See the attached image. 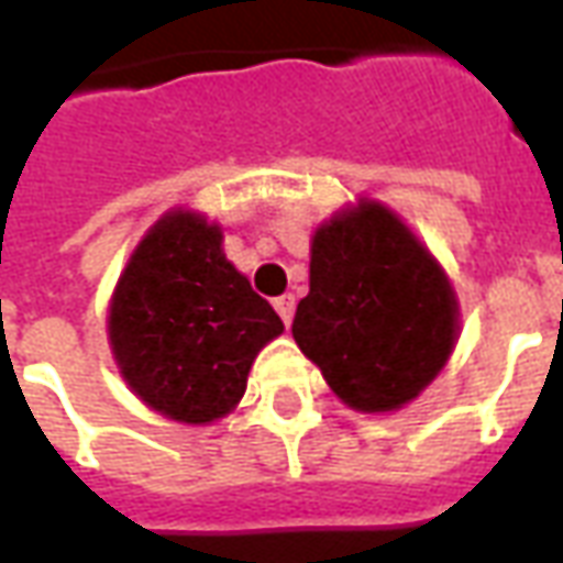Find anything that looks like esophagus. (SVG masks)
Returning <instances> with one entry per match:
<instances>
[{
  "label": "esophagus",
  "instance_id": "esophagus-1",
  "mask_svg": "<svg viewBox=\"0 0 563 563\" xmlns=\"http://www.w3.org/2000/svg\"><path fill=\"white\" fill-rule=\"evenodd\" d=\"M274 310H277L283 322L289 325L295 313V295H280V298H274Z\"/></svg>",
  "mask_w": 563,
  "mask_h": 563
}]
</instances>
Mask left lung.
<instances>
[{
    "label": "left lung",
    "instance_id": "obj_1",
    "mask_svg": "<svg viewBox=\"0 0 563 563\" xmlns=\"http://www.w3.org/2000/svg\"><path fill=\"white\" fill-rule=\"evenodd\" d=\"M459 317L446 271L386 205L358 198L313 232L292 338L346 407L416 401L446 367Z\"/></svg>",
    "mask_w": 563,
    "mask_h": 563
}]
</instances>
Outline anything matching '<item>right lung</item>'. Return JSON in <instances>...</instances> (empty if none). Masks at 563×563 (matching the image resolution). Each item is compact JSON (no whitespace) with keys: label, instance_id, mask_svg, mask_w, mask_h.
<instances>
[{"label":"right lung","instance_id":"obj_1","mask_svg":"<svg viewBox=\"0 0 563 563\" xmlns=\"http://www.w3.org/2000/svg\"><path fill=\"white\" fill-rule=\"evenodd\" d=\"M283 334L274 307L222 253V229L174 208L153 222L108 305L120 377L150 410L186 424L229 416L250 367Z\"/></svg>","mask_w":563,"mask_h":563}]
</instances>
